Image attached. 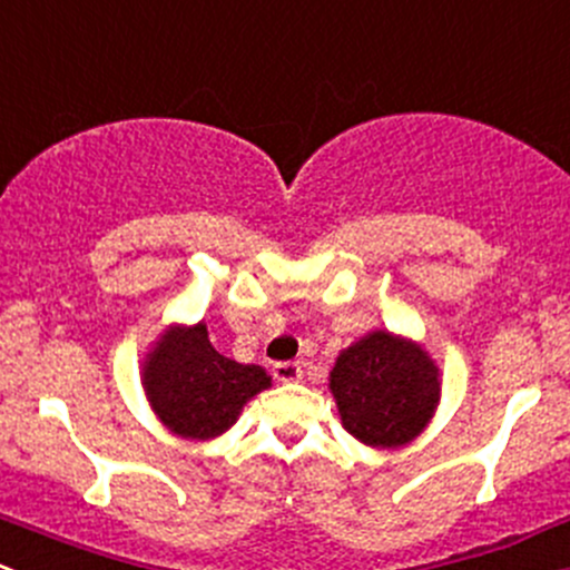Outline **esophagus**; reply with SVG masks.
Returning <instances> with one entry per match:
<instances>
[{
  "instance_id": "1",
  "label": "esophagus",
  "mask_w": 570,
  "mask_h": 570,
  "mask_svg": "<svg viewBox=\"0 0 570 570\" xmlns=\"http://www.w3.org/2000/svg\"><path fill=\"white\" fill-rule=\"evenodd\" d=\"M274 379L283 381V384H287V381H298L302 379V367H298V362H277V365H274Z\"/></svg>"
}]
</instances>
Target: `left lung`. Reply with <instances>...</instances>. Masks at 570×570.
<instances>
[{"mask_svg":"<svg viewBox=\"0 0 570 570\" xmlns=\"http://www.w3.org/2000/svg\"><path fill=\"white\" fill-rule=\"evenodd\" d=\"M328 390L351 436L371 448H401L431 420L439 371L420 345L373 332L337 356Z\"/></svg>","mask_w":570,"mask_h":570,"instance_id":"8db88e82","label":"left lung"}]
</instances>
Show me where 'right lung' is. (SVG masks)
Returning <instances> with one entry per match:
<instances>
[{
	"label": "right lung",
	"instance_id": "1",
	"mask_svg": "<svg viewBox=\"0 0 570 570\" xmlns=\"http://www.w3.org/2000/svg\"><path fill=\"white\" fill-rule=\"evenodd\" d=\"M268 384L263 367L222 356L203 324L167 332L145 362L150 406L169 431L186 439L219 436Z\"/></svg>",
	"mask_w": 570,
	"mask_h": 570
}]
</instances>
